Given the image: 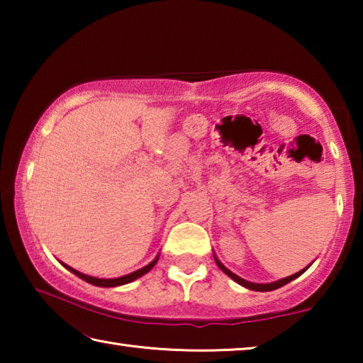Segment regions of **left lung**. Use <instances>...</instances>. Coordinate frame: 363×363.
Returning <instances> with one entry per match:
<instances>
[{
    "label": "left lung",
    "mask_w": 363,
    "mask_h": 363,
    "mask_svg": "<svg viewBox=\"0 0 363 363\" xmlns=\"http://www.w3.org/2000/svg\"><path fill=\"white\" fill-rule=\"evenodd\" d=\"M214 261H216V264H218V267L223 270V272L225 274V275H229V277L232 279V280H235L238 285H242V286H245V288H248V290H253V291H272V290H277V288H280V286H284V285H286V284H290L291 280H294L296 277H299L301 274L303 272H306V269H309V266H307L306 269H303V270H299V272H296V274H293V275H290V277H285V279H280V280H277V281H272V284H253V281H248V280H245V279H242V277H238L237 274H233V272H230L229 269H227L223 262H220L216 256H214Z\"/></svg>",
    "instance_id": "left-lung-1"
}]
</instances>
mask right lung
<instances>
[{
    "label": "right lung",
    "instance_id": "add662e5",
    "mask_svg": "<svg viewBox=\"0 0 363 363\" xmlns=\"http://www.w3.org/2000/svg\"><path fill=\"white\" fill-rule=\"evenodd\" d=\"M157 261H158V256H157L155 259H153L150 264H147L145 267H143V269L136 270V272H131V274H128V275H123V277H118V279H97V277H91V275H86V274L78 272V270H75V269L70 267V266H67V264H64V262H62V266H64L65 269H69L72 274L78 275V277L82 279V280L88 281V284H91V285H96V286H104V288H110V286H120V285L130 284V281L136 280V279H139V277H143L144 274L149 272V270H150L153 266H155Z\"/></svg>",
    "mask_w": 363,
    "mask_h": 363
}]
</instances>
